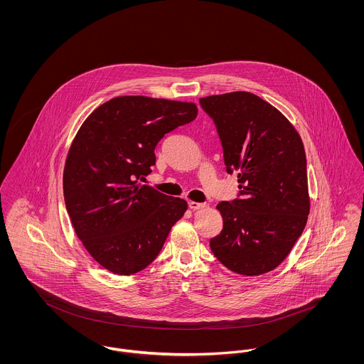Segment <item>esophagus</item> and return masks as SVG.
I'll return each instance as SVG.
<instances>
[{"instance_id":"34e87169","label":"esophagus","mask_w":364,"mask_h":364,"mask_svg":"<svg viewBox=\"0 0 364 364\" xmlns=\"http://www.w3.org/2000/svg\"><path fill=\"white\" fill-rule=\"evenodd\" d=\"M188 206H190V209H193V210H199V209H203V208H206L208 205L206 203H199V202H188Z\"/></svg>"}]
</instances>
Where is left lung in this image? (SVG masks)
Masks as SVG:
<instances>
[{
  "label": "left lung",
  "instance_id": "8db88e82",
  "mask_svg": "<svg viewBox=\"0 0 364 364\" xmlns=\"http://www.w3.org/2000/svg\"><path fill=\"white\" fill-rule=\"evenodd\" d=\"M199 104L216 124L227 173L237 171L240 183V198L216 206L223 230L210 240V250L234 273H269L308 222L304 142L279 109L252 92L210 95Z\"/></svg>",
  "mask_w": 364,
  "mask_h": 364
}]
</instances>
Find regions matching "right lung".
Masks as SVG:
<instances>
[{"instance_id": "right-lung-1", "label": "right lung", "mask_w": 364, "mask_h": 364, "mask_svg": "<svg viewBox=\"0 0 364 364\" xmlns=\"http://www.w3.org/2000/svg\"><path fill=\"white\" fill-rule=\"evenodd\" d=\"M194 102L116 97L84 120L63 170L66 210L84 248L104 269L132 276L151 264L187 202L139 180L165 134L193 122Z\"/></svg>"}]
</instances>
